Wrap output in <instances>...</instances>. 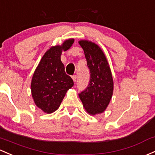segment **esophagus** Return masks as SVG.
I'll use <instances>...</instances> for the list:
<instances>
[{"mask_svg":"<svg viewBox=\"0 0 155 155\" xmlns=\"http://www.w3.org/2000/svg\"><path fill=\"white\" fill-rule=\"evenodd\" d=\"M72 79H73V82H76V76H72Z\"/></svg>","mask_w":155,"mask_h":155,"instance_id":"1","label":"esophagus"}]
</instances>
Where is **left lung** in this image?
<instances>
[{
    "label": "left lung",
    "mask_w": 155,
    "mask_h": 155,
    "mask_svg": "<svg viewBox=\"0 0 155 155\" xmlns=\"http://www.w3.org/2000/svg\"><path fill=\"white\" fill-rule=\"evenodd\" d=\"M87 67L90 82L85 91L79 94L83 106L90 115L103 113L108 106L114 92V81L106 56L98 45L88 40H80Z\"/></svg>",
    "instance_id": "left-lung-1"
}]
</instances>
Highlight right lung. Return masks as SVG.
Masks as SVG:
<instances>
[{"mask_svg":"<svg viewBox=\"0 0 155 155\" xmlns=\"http://www.w3.org/2000/svg\"><path fill=\"white\" fill-rule=\"evenodd\" d=\"M73 42V38L67 39L62 45L48 49L33 73L31 81L32 97L35 105L45 113L56 111L66 93L73 87V81L65 73L61 55Z\"/></svg>","mask_w":155,"mask_h":155,"instance_id":"obj_1","label":"right lung"}]
</instances>
